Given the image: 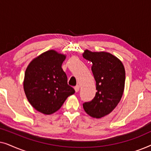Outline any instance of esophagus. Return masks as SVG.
Listing matches in <instances>:
<instances>
[{
    "instance_id": "esophagus-1",
    "label": "esophagus",
    "mask_w": 151,
    "mask_h": 151,
    "mask_svg": "<svg viewBox=\"0 0 151 151\" xmlns=\"http://www.w3.org/2000/svg\"><path fill=\"white\" fill-rule=\"evenodd\" d=\"M74 89H75L76 92H78V91H79V89H80V86H79V85L76 86L75 87H74Z\"/></svg>"
}]
</instances>
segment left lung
Segmentation results:
<instances>
[{
    "mask_svg": "<svg viewBox=\"0 0 151 151\" xmlns=\"http://www.w3.org/2000/svg\"><path fill=\"white\" fill-rule=\"evenodd\" d=\"M83 58L91 62V70L96 82L97 92L91 102H84L85 112L95 118L108 115L122 97L125 84V69L119 60L110 53L84 51Z\"/></svg>",
    "mask_w": 151,
    "mask_h": 151,
    "instance_id": "8db88e82",
    "label": "left lung"
}]
</instances>
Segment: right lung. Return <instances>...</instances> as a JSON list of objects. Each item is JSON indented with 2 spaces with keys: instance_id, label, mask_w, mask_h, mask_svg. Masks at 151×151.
<instances>
[{
  "instance_id": "add662e5",
  "label": "right lung",
  "mask_w": 151,
  "mask_h": 151,
  "mask_svg": "<svg viewBox=\"0 0 151 151\" xmlns=\"http://www.w3.org/2000/svg\"><path fill=\"white\" fill-rule=\"evenodd\" d=\"M66 55L54 50L42 53L29 64L24 73V91L31 105L39 112L51 115L59 110L75 90L67 84L62 69Z\"/></svg>"
}]
</instances>
